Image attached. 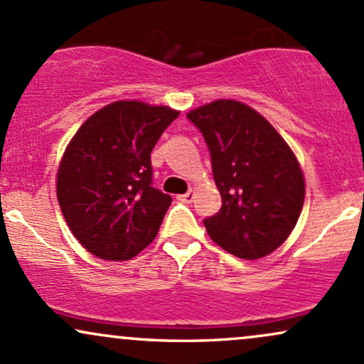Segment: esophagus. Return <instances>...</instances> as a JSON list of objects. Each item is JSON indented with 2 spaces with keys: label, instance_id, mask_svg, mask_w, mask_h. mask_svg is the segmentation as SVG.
<instances>
[{
  "label": "esophagus",
  "instance_id": "esophagus-1",
  "mask_svg": "<svg viewBox=\"0 0 364 364\" xmlns=\"http://www.w3.org/2000/svg\"><path fill=\"white\" fill-rule=\"evenodd\" d=\"M178 200H179V202L191 203V202H193V200H195V190H190V191H188V193H185V195H179Z\"/></svg>",
  "mask_w": 364,
  "mask_h": 364
}]
</instances>
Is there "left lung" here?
<instances>
[{
  "mask_svg": "<svg viewBox=\"0 0 364 364\" xmlns=\"http://www.w3.org/2000/svg\"><path fill=\"white\" fill-rule=\"evenodd\" d=\"M205 139L223 207L203 220L212 241L257 260L277 250L298 223L304 176L287 141L258 111L217 99L188 112Z\"/></svg>",
  "mask_w": 364,
  "mask_h": 364,
  "instance_id": "8db88e82",
  "label": "left lung"
}]
</instances>
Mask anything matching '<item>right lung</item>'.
Instances as JSON below:
<instances>
[{"mask_svg":"<svg viewBox=\"0 0 364 364\" xmlns=\"http://www.w3.org/2000/svg\"><path fill=\"white\" fill-rule=\"evenodd\" d=\"M178 116L168 106L116 101L95 111L66 145L58 203L87 252L123 262L157 236L173 198L150 185V152Z\"/></svg>","mask_w":364,"mask_h":364,"instance_id":"add662e5","label":"right lung"}]
</instances>
